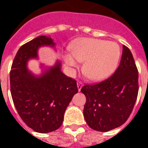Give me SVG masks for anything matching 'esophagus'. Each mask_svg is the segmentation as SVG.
I'll return each mask as SVG.
<instances>
[{
  "label": "esophagus",
  "instance_id": "esophagus-1",
  "mask_svg": "<svg viewBox=\"0 0 148 148\" xmlns=\"http://www.w3.org/2000/svg\"><path fill=\"white\" fill-rule=\"evenodd\" d=\"M77 90H78V91H81L82 88V86H83V83H82V82H77Z\"/></svg>",
  "mask_w": 148,
  "mask_h": 148
}]
</instances>
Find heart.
I'll return each instance as SVG.
<instances>
[{
    "label": "heart",
    "instance_id": "obj_1",
    "mask_svg": "<svg viewBox=\"0 0 148 148\" xmlns=\"http://www.w3.org/2000/svg\"><path fill=\"white\" fill-rule=\"evenodd\" d=\"M70 51L72 57L65 55L66 63L76 67L75 60L83 62V73L93 81L104 80L112 75L121 57V49L117 43L98 39H80L71 46Z\"/></svg>",
    "mask_w": 148,
    "mask_h": 148
}]
</instances>
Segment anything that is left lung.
<instances>
[{
	"instance_id": "obj_1",
	"label": "left lung",
	"mask_w": 148,
	"mask_h": 148,
	"mask_svg": "<svg viewBox=\"0 0 148 148\" xmlns=\"http://www.w3.org/2000/svg\"><path fill=\"white\" fill-rule=\"evenodd\" d=\"M138 70L132 54L123 45L121 63L108 79L85 85L81 92L86 97L84 117L93 130L108 132L126 122L136 101Z\"/></svg>"
}]
</instances>
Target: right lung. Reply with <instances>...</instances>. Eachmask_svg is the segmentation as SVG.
Returning a JSON list of instances; mask_svg holds the SVG:
<instances>
[{
    "mask_svg": "<svg viewBox=\"0 0 148 148\" xmlns=\"http://www.w3.org/2000/svg\"><path fill=\"white\" fill-rule=\"evenodd\" d=\"M41 47H55V42L50 36H40L18 50L10 71V89L15 107L24 123L37 132L47 133L60 127L77 86L76 81L62 72L58 60L52 66L41 64L39 75L28 70L27 62L38 58Z\"/></svg>",
    "mask_w": 148,
    "mask_h": 148,
    "instance_id": "1",
    "label": "right lung"
}]
</instances>
